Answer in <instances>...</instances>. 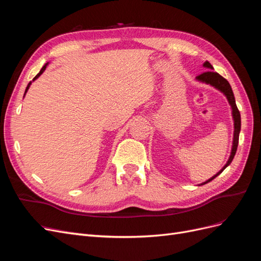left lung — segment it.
Here are the masks:
<instances>
[{"label": "left lung", "mask_w": 261, "mask_h": 261, "mask_svg": "<svg viewBox=\"0 0 261 261\" xmlns=\"http://www.w3.org/2000/svg\"><path fill=\"white\" fill-rule=\"evenodd\" d=\"M203 66L207 67V68H210V69L213 68L209 62H204ZM196 78L198 81L202 82V83L210 84L211 86L216 87L217 89H219L220 91H222L225 94L227 100H228V103H230L231 107H232V114H233V118H234V138H233V147H232V152H231V155H230V159H228V161L226 162V164L224 165L222 170H221L219 173H217L215 176L211 177L207 181H204V183H202V185H203V184L209 183V181H211L213 178H216L219 174H221V173L223 172V170L227 167V165L232 162L233 158L236 153V150H238V146H239V137H240V132H241V113L239 111L238 107H236L235 98H234V94H233L231 86H230V84H228V82L225 80V78H223L220 74L213 72V70H207V72H203L202 74L198 75Z\"/></svg>", "instance_id": "1"}]
</instances>
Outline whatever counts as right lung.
<instances>
[{
    "label": "right lung",
    "instance_id": "1",
    "mask_svg": "<svg viewBox=\"0 0 261 261\" xmlns=\"http://www.w3.org/2000/svg\"><path fill=\"white\" fill-rule=\"evenodd\" d=\"M46 65H48V63H46V64H45V65H44V66H43V67H42V68H41V70H40V72H39V73H38V74H37V75H36V77H35V78H34V80H33V81H35V80H37V78H38V77H39V76H40V75H41V74H42V73H43V72H44V69H45V68H46ZM30 84H31V83H29V84H28V86H27V88H26V91H25V93H26V92H27V90H28V88H29V86H30Z\"/></svg>",
    "mask_w": 261,
    "mask_h": 261
}]
</instances>
